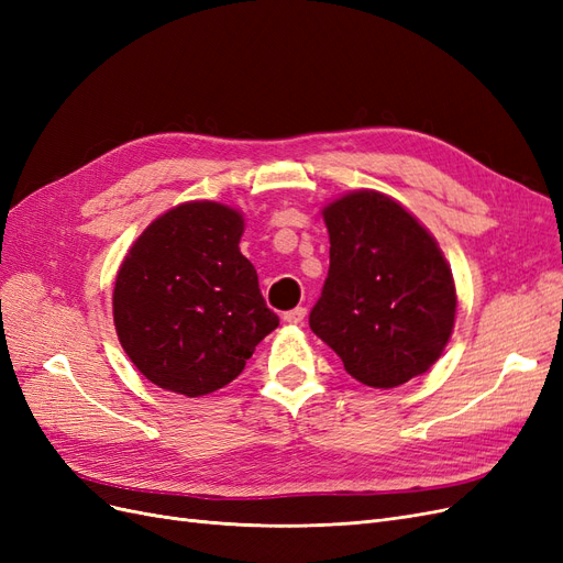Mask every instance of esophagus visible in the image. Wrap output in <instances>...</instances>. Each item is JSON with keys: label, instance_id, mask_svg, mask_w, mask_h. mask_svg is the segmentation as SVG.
<instances>
[{"label": "esophagus", "instance_id": "1", "mask_svg": "<svg viewBox=\"0 0 563 563\" xmlns=\"http://www.w3.org/2000/svg\"><path fill=\"white\" fill-rule=\"evenodd\" d=\"M305 314H308V310H305V308H294V310L284 312V321H288V323H302Z\"/></svg>", "mask_w": 563, "mask_h": 563}]
</instances>
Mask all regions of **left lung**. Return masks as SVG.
<instances>
[{
  "mask_svg": "<svg viewBox=\"0 0 563 563\" xmlns=\"http://www.w3.org/2000/svg\"><path fill=\"white\" fill-rule=\"evenodd\" d=\"M331 265L310 329L368 387H399L444 352L455 286L432 234L401 203L362 190L323 209Z\"/></svg>",
  "mask_w": 563,
  "mask_h": 563,
  "instance_id": "8db88e82",
  "label": "left lung"
}]
</instances>
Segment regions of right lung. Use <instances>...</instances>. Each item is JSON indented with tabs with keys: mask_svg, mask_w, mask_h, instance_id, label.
Masks as SVG:
<instances>
[{
	"mask_svg": "<svg viewBox=\"0 0 563 563\" xmlns=\"http://www.w3.org/2000/svg\"><path fill=\"white\" fill-rule=\"evenodd\" d=\"M244 218L216 201L166 211L131 246L114 282V327L157 387L201 397L232 383L279 327L240 251Z\"/></svg>",
	"mask_w": 563,
	"mask_h": 563,
	"instance_id": "right-lung-1",
	"label": "right lung"
}]
</instances>
